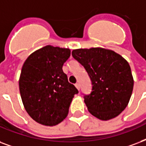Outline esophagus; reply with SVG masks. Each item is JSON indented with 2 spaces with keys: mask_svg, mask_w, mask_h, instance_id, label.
Listing matches in <instances>:
<instances>
[{
  "mask_svg": "<svg viewBox=\"0 0 146 146\" xmlns=\"http://www.w3.org/2000/svg\"><path fill=\"white\" fill-rule=\"evenodd\" d=\"M75 86H76V87L77 88V90H80V83H76L75 84Z\"/></svg>",
  "mask_w": 146,
  "mask_h": 146,
  "instance_id": "1",
  "label": "esophagus"
}]
</instances>
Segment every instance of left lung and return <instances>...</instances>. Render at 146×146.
<instances>
[{"label": "left lung", "mask_w": 146, "mask_h": 146, "mask_svg": "<svg viewBox=\"0 0 146 146\" xmlns=\"http://www.w3.org/2000/svg\"><path fill=\"white\" fill-rule=\"evenodd\" d=\"M72 55L84 66L92 81V92L84 96L89 112L104 121L119 115L129 102L134 85L126 60L102 47L76 49Z\"/></svg>", "instance_id": "obj_1"}]
</instances>
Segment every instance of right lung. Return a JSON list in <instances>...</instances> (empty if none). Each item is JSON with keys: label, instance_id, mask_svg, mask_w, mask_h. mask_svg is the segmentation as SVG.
I'll return each instance as SVG.
<instances>
[{"label": "right lung", "instance_id": "add662e5", "mask_svg": "<svg viewBox=\"0 0 146 146\" xmlns=\"http://www.w3.org/2000/svg\"><path fill=\"white\" fill-rule=\"evenodd\" d=\"M70 50L47 45L29 56L19 79L27 113L41 125L53 126L65 119L77 89L68 82L63 65Z\"/></svg>", "mask_w": 146, "mask_h": 146}]
</instances>
